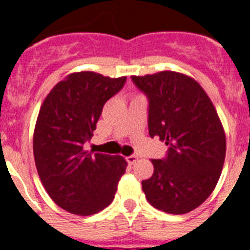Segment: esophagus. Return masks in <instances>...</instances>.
Returning a JSON list of instances; mask_svg holds the SVG:
<instances>
[{
    "label": "esophagus",
    "instance_id": "esophagus-1",
    "mask_svg": "<svg viewBox=\"0 0 250 250\" xmlns=\"http://www.w3.org/2000/svg\"><path fill=\"white\" fill-rule=\"evenodd\" d=\"M138 159L139 158L136 155H130V156H127V158H126V161L129 163L130 165H134L136 161H138Z\"/></svg>",
    "mask_w": 250,
    "mask_h": 250
}]
</instances>
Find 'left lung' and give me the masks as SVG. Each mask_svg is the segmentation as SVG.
<instances>
[{
  "mask_svg": "<svg viewBox=\"0 0 250 250\" xmlns=\"http://www.w3.org/2000/svg\"><path fill=\"white\" fill-rule=\"evenodd\" d=\"M149 101L147 126L169 146L152 159L154 174L143 190L154 208L185 214L208 199L222 174L225 134L215 107L194 79L174 71L131 76Z\"/></svg>",
  "mask_w": 250,
  "mask_h": 250,
  "instance_id": "obj_1",
  "label": "left lung"
}]
</instances>
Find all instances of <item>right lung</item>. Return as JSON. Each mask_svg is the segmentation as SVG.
I'll return each instance as SVG.
<instances>
[{
    "label": "right lung",
    "instance_id": "obj_1",
    "mask_svg": "<svg viewBox=\"0 0 250 250\" xmlns=\"http://www.w3.org/2000/svg\"><path fill=\"white\" fill-rule=\"evenodd\" d=\"M126 77L75 72L46 96L34 132V156L41 183L50 198L77 215H92L114 200L126 160L103 152H87L83 144L94 135L109 99Z\"/></svg>",
    "mask_w": 250,
    "mask_h": 250
}]
</instances>
